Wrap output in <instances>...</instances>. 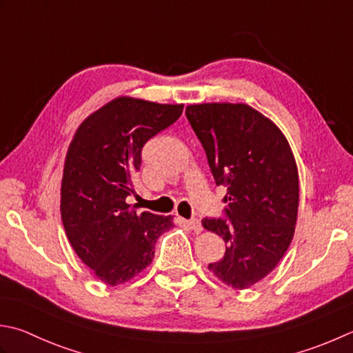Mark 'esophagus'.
I'll return each mask as SVG.
<instances>
[{
	"label": "esophagus",
	"instance_id": "esophagus-1",
	"mask_svg": "<svg viewBox=\"0 0 353 353\" xmlns=\"http://www.w3.org/2000/svg\"><path fill=\"white\" fill-rule=\"evenodd\" d=\"M188 225H190V228L194 232H200L202 231V222H200L199 219H190L188 220Z\"/></svg>",
	"mask_w": 353,
	"mask_h": 353
}]
</instances>
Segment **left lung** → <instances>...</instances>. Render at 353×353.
<instances>
[{
  "instance_id": "left-lung-1",
  "label": "left lung",
  "mask_w": 353,
  "mask_h": 353,
  "mask_svg": "<svg viewBox=\"0 0 353 353\" xmlns=\"http://www.w3.org/2000/svg\"><path fill=\"white\" fill-rule=\"evenodd\" d=\"M185 114L217 186L226 188L223 216L202 220L226 243L223 259L208 268L228 286L246 289L279 265L294 237V154L279 127L246 103H199Z\"/></svg>"
}]
</instances>
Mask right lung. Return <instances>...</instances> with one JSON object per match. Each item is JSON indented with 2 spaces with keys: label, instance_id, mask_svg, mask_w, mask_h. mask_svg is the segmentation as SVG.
Masks as SVG:
<instances>
[{
  "label": "right lung",
  "instance_id": "add662e5",
  "mask_svg": "<svg viewBox=\"0 0 353 353\" xmlns=\"http://www.w3.org/2000/svg\"><path fill=\"white\" fill-rule=\"evenodd\" d=\"M183 105L117 98L81 123L68 147L61 186V217L68 241L96 277L121 285L154 257L171 216L137 214L125 199L141 170L142 148L172 125Z\"/></svg>",
  "mask_w": 353,
  "mask_h": 353
}]
</instances>
